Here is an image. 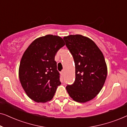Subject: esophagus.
Wrapping results in <instances>:
<instances>
[{
  "label": "esophagus",
  "mask_w": 127,
  "mask_h": 127,
  "mask_svg": "<svg viewBox=\"0 0 127 127\" xmlns=\"http://www.w3.org/2000/svg\"><path fill=\"white\" fill-rule=\"evenodd\" d=\"M61 74L62 76H64V74H65V71H64V70H62V72H61Z\"/></svg>",
  "instance_id": "34e87169"
}]
</instances>
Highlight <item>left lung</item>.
<instances>
[{"label": "left lung", "mask_w": 127, "mask_h": 127, "mask_svg": "<svg viewBox=\"0 0 127 127\" xmlns=\"http://www.w3.org/2000/svg\"><path fill=\"white\" fill-rule=\"evenodd\" d=\"M64 40L75 63V80L66 89L74 101H90L99 93L107 77L103 53L94 41L81 34L65 36Z\"/></svg>", "instance_id": "1"}]
</instances>
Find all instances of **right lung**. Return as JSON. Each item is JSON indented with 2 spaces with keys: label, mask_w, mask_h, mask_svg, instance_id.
<instances>
[{
  "label": "right lung",
  "mask_w": 127,
  "mask_h": 127,
  "mask_svg": "<svg viewBox=\"0 0 127 127\" xmlns=\"http://www.w3.org/2000/svg\"><path fill=\"white\" fill-rule=\"evenodd\" d=\"M65 44L60 36L47 34L34 40L24 52L19 78L25 93L34 102L51 100L61 84L55 56Z\"/></svg>",
  "instance_id": "obj_1"
}]
</instances>
